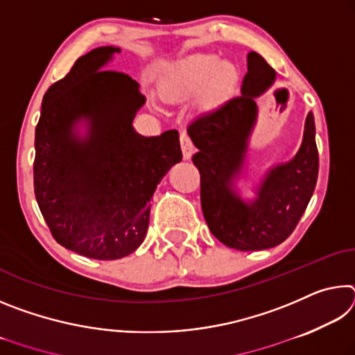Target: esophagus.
Instances as JSON below:
<instances>
[{
    "label": "esophagus",
    "mask_w": 355,
    "mask_h": 355,
    "mask_svg": "<svg viewBox=\"0 0 355 355\" xmlns=\"http://www.w3.org/2000/svg\"><path fill=\"white\" fill-rule=\"evenodd\" d=\"M180 146H182V152H183V158L184 159H189L192 153H194V144H192V141L189 139V136L186 133H182L180 135Z\"/></svg>",
    "instance_id": "1"
}]
</instances>
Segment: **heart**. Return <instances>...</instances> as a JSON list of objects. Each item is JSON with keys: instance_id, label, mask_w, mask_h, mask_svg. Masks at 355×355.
<instances>
[{"instance_id": "1", "label": "heart", "mask_w": 355, "mask_h": 355, "mask_svg": "<svg viewBox=\"0 0 355 355\" xmlns=\"http://www.w3.org/2000/svg\"><path fill=\"white\" fill-rule=\"evenodd\" d=\"M238 81L235 64L214 55H200L186 59L163 83V94L171 100L194 97L203 91L202 100L213 106L233 91Z\"/></svg>"}]
</instances>
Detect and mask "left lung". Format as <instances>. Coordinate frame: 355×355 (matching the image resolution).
Wrapping results in <instances>:
<instances>
[{
  "label": "left lung",
  "mask_w": 355,
  "mask_h": 355,
  "mask_svg": "<svg viewBox=\"0 0 355 355\" xmlns=\"http://www.w3.org/2000/svg\"><path fill=\"white\" fill-rule=\"evenodd\" d=\"M275 80V71L255 51L248 55L241 95L197 116L188 127L197 147L192 163L200 172L202 211L213 235L227 248L263 250L291 235L313 196L318 167L315 119H305L299 152L285 164L271 167L257 188V199L244 202L235 191L241 175L252 130L255 98Z\"/></svg>",
  "instance_id": "left-lung-1"
}]
</instances>
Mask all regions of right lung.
<instances>
[{"label":"right lung","instance_id":"obj_1","mask_svg":"<svg viewBox=\"0 0 355 355\" xmlns=\"http://www.w3.org/2000/svg\"><path fill=\"white\" fill-rule=\"evenodd\" d=\"M114 53L120 48H95L48 89L34 141V194L53 238L95 260L139 248L156 186L182 161L177 130L135 131L146 97L131 76L101 70Z\"/></svg>","mask_w":355,"mask_h":355}]
</instances>
